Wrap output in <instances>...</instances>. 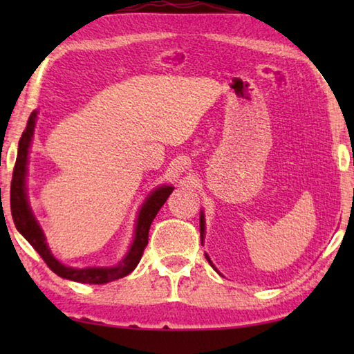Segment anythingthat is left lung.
I'll use <instances>...</instances> for the list:
<instances>
[{
    "label": "left lung",
    "mask_w": 354,
    "mask_h": 354,
    "mask_svg": "<svg viewBox=\"0 0 354 354\" xmlns=\"http://www.w3.org/2000/svg\"><path fill=\"white\" fill-rule=\"evenodd\" d=\"M200 231H201V241H203V236H205V218H203V214H201V217H200ZM203 243V242H201ZM206 259L209 261V263H211L212 266V262H211V259H209V256L206 254ZM214 267V266H212Z\"/></svg>",
    "instance_id": "1"
}]
</instances>
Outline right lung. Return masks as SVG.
I'll list each match as a JSON object with an SVG mask.
<instances>
[{
  "label": "right lung",
  "instance_id": "add662e5",
  "mask_svg": "<svg viewBox=\"0 0 354 354\" xmlns=\"http://www.w3.org/2000/svg\"><path fill=\"white\" fill-rule=\"evenodd\" d=\"M35 117L37 112H32L29 115L26 129L23 131L19 142V154H17L14 173H12V183H10V212L14 223L17 226L23 237L32 245V248L37 251L41 259L45 261L48 267L55 272L57 277L76 281V283L82 284H106L111 283L113 279L123 278L129 274L140 262L143 250L148 245V232L149 226H151L156 214L162 207L164 203L169 198L173 187L170 185H164L154 190L151 195L148 196L145 205L142 206L139 217H137V226H136V237L134 242L131 245L129 253L127 257L115 267L109 268H71L64 266L59 262L51 251L48 250L45 243V236L41 232L40 226L35 221L34 215L29 209L28 198H26V162H28V149L31 145L32 136H34V127H35Z\"/></svg>",
  "mask_w": 354,
  "mask_h": 354
}]
</instances>
